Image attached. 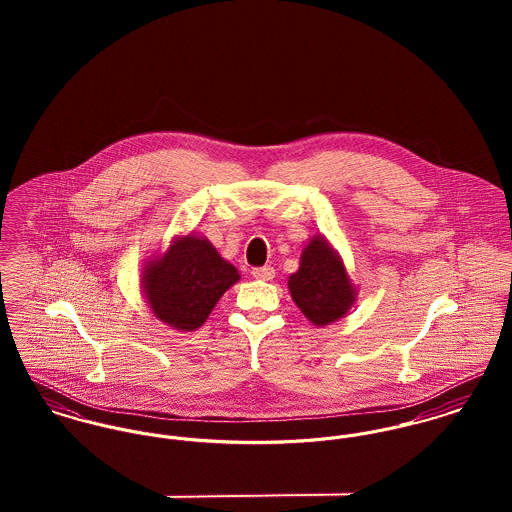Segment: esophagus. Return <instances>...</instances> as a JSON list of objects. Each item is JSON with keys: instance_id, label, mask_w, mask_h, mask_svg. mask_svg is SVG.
I'll return each instance as SVG.
<instances>
[{"instance_id": "1", "label": "esophagus", "mask_w": 512, "mask_h": 512, "mask_svg": "<svg viewBox=\"0 0 512 512\" xmlns=\"http://www.w3.org/2000/svg\"><path fill=\"white\" fill-rule=\"evenodd\" d=\"M252 276H254L256 280L270 282V280L276 276V272H274L272 266H262V268H252Z\"/></svg>"}]
</instances>
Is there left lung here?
I'll list each match as a JSON object with an SVG mask.
<instances>
[{
  "label": "left lung",
  "instance_id": "left-lung-1",
  "mask_svg": "<svg viewBox=\"0 0 512 512\" xmlns=\"http://www.w3.org/2000/svg\"><path fill=\"white\" fill-rule=\"evenodd\" d=\"M288 288L299 311L317 327L345 317L357 301L341 254L323 234L309 238L301 250L299 268L288 278Z\"/></svg>",
  "mask_w": 512,
  "mask_h": 512
}]
</instances>
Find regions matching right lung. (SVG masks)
Segmentation results:
<instances>
[{"instance_id": "obj_1", "label": "right lung", "mask_w": 512, "mask_h": 512, "mask_svg": "<svg viewBox=\"0 0 512 512\" xmlns=\"http://www.w3.org/2000/svg\"><path fill=\"white\" fill-rule=\"evenodd\" d=\"M240 280L213 242L199 234L175 236L169 248L147 260L140 276L151 313L177 331L199 329L217 301Z\"/></svg>"}]
</instances>
